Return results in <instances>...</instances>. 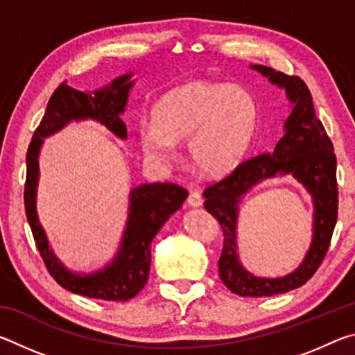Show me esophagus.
<instances>
[{
	"instance_id": "1",
	"label": "esophagus",
	"mask_w": 355,
	"mask_h": 355,
	"mask_svg": "<svg viewBox=\"0 0 355 355\" xmlns=\"http://www.w3.org/2000/svg\"><path fill=\"white\" fill-rule=\"evenodd\" d=\"M186 202H188L189 207H200L202 205V194L199 191H191L188 199H186Z\"/></svg>"
}]
</instances>
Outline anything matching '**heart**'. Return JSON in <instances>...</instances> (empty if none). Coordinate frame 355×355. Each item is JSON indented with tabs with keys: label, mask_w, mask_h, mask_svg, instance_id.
Here are the masks:
<instances>
[{
	"label": "heart",
	"mask_w": 355,
	"mask_h": 355,
	"mask_svg": "<svg viewBox=\"0 0 355 355\" xmlns=\"http://www.w3.org/2000/svg\"><path fill=\"white\" fill-rule=\"evenodd\" d=\"M257 122L258 105L245 89L192 81L156 101L152 122L142 120L137 137L144 155L156 163L172 159L173 141L188 137L191 163L208 175H220L241 161Z\"/></svg>",
	"instance_id": "1"
}]
</instances>
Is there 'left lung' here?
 I'll use <instances>...</instances> for the list:
<instances>
[{
	"label": "left lung",
	"instance_id": "left-lung-1",
	"mask_svg": "<svg viewBox=\"0 0 355 355\" xmlns=\"http://www.w3.org/2000/svg\"><path fill=\"white\" fill-rule=\"evenodd\" d=\"M269 81L285 87L294 105L285 123V135L274 152L261 153L239 163L227 177L203 191L207 211L219 220L224 248L219 258V277L232 293L261 297L291 291L313 277L326 257L338 216L336 158L330 137L316 117L313 98L299 76H290L266 65H254ZM293 173L314 196L315 233L311 250L296 272L280 279H260L248 273L236 255V218L241 196L263 178Z\"/></svg>",
	"mask_w": 355,
	"mask_h": 355
}]
</instances>
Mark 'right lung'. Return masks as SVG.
Returning <instances> with one entry per match:
<instances>
[{"label": "right lung", "instance_id": "1", "mask_svg": "<svg viewBox=\"0 0 355 355\" xmlns=\"http://www.w3.org/2000/svg\"><path fill=\"white\" fill-rule=\"evenodd\" d=\"M130 76H120L107 87L94 94L76 91L69 86L67 81L59 84L48 101L39 127L34 131L33 141L29 142L23 192L26 218L34 241L51 277L65 290L75 294L123 302L135 297L146 286L152 260L150 243L171 214L182 207L188 197V191L175 183H152L135 188L130 196V218L123 233L122 248L114 261L98 272L81 275L67 271L51 252L35 211V186L39 180L37 156L44 137L56 133L70 120L94 119L116 136L122 139L127 137V127L120 119V114L125 110L128 92L133 86Z\"/></svg>", "mask_w": 355, "mask_h": 355}]
</instances>
